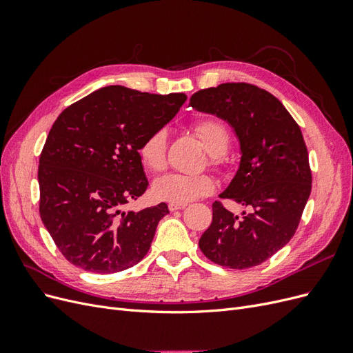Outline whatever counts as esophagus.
<instances>
[{"label":"esophagus","instance_id":"1","mask_svg":"<svg viewBox=\"0 0 353 353\" xmlns=\"http://www.w3.org/2000/svg\"><path fill=\"white\" fill-rule=\"evenodd\" d=\"M185 206H187L185 203H169V205H168V208H169V210H170V212L179 210V209H184Z\"/></svg>","mask_w":353,"mask_h":353}]
</instances>
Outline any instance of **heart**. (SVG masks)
I'll list each match as a JSON object with an SVG mask.
<instances>
[{"instance_id":"b5f03b06","label":"heart","mask_w":353,"mask_h":353,"mask_svg":"<svg viewBox=\"0 0 353 353\" xmlns=\"http://www.w3.org/2000/svg\"><path fill=\"white\" fill-rule=\"evenodd\" d=\"M194 132L201 144L210 153L212 163L218 165L230 145V132L227 126L218 119H201L196 123ZM165 130H157L147 135L138 145V157L143 166L150 172H159L166 163ZM215 190V181L209 175L168 174L154 181L153 193L157 199L170 203H188L210 194Z\"/></svg>"}]
</instances>
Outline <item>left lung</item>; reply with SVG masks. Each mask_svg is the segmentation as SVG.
<instances>
[{
	"instance_id": "left-lung-1",
	"label": "left lung",
	"mask_w": 353,
	"mask_h": 353,
	"mask_svg": "<svg viewBox=\"0 0 353 353\" xmlns=\"http://www.w3.org/2000/svg\"><path fill=\"white\" fill-rule=\"evenodd\" d=\"M190 105L232 128L241 157L219 197L249 209L234 215L219 201L213 203L200 250L221 266L252 268L290 241L311 194L312 175L301 128L271 92L244 82L201 90L191 95Z\"/></svg>"
}]
</instances>
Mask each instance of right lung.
<instances>
[{
  "label": "right lung",
  "mask_w": 353,
  "mask_h": 353,
  "mask_svg": "<svg viewBox=\"0 0 353 353\" xmlns=\"http://www.w3.org/2000/svg\"><path fill=\"white\" fill-rule=\"evenodd\" d=\"M185 100L183 92L110 85L60 113L39 157V215L70 263L113 274L147 254L169 210L166 203L123 209L148 187L138 145L172 121Z\"/></svg>",
  "instance_id": "right-lung-1"
}]
</instances>
